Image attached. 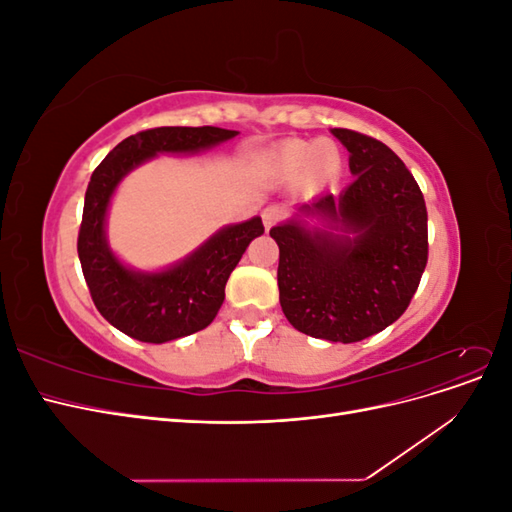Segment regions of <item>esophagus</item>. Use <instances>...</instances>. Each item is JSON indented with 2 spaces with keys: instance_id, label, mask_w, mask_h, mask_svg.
I'll return each instance as SVG.
<instances>
[{
  "instance_id": "34e87169",
  "label": "esophagus",
  "mask_w": 512,
  "mask_h": 512,
  "mask_svg": "<svg viewBox=\"0 0 512 512\" xmlns=\"http://www.w3.org/2000/svg\"><path fill=\"white\" fill-rule=\"evenodd\" d=\"M282 215H284V211L280 207L269 205V207L262 209V224H265V228L269 230L271 226H275L277 222L282 220Z\"/></svg>"
}]
</instances>
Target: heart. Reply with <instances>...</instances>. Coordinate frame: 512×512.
I'll return each mask as SVG.
<instances>
[{"instance_id":"1","label":"heart","mask_w":512,"mask_h":512,"mask_svg":"<svg viewBox=\"0 0 512 512\" xmlns=\"http://www.w3.org/2000/svg\"><path fill=\"white\" fill-rule=\"evenodd\" d=\"M271 166L275 173L288 179H297L299 175L307 173V179L324 181L337 170L339 153L329 141H301V138H290V141L277 147L271 158Z\"/></svg>"}]
</instances>
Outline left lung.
Listing matches in <instances>:
<instances>
[{
  "instance_id": "left-lung-1",
  "label": "left lung",
  "mask_w": 512,
  "mask_h": 512,
  "mask_svg": "<svg viewBox=\"0 0 512 512\" xmlns=\"http://www.w3.org/2000/svg\"><path fill=\"white\" fill-rule=\"evenodd\" d=\"M350 153L354 181L299 211L269 235L280 245L277 286L294 329L352 344L406 312L427 265V207L412 173L376 138L333 128Z\"/></svg>"
}]
</instances>
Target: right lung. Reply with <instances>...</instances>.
Listing matches in <instances>:
<instances>
[{"instance_id":"add662e5","label":"right lung","mask_w":512,"mask_h":512,"mask_svg":"<svg viewBox=\"0 0 512 512\" xmlns=\"http://www.w3.org/2000/svg\"><path fill=\"white\" fill-rule=\"evenodd\" d=\"M237 134L213 126L145 130L121 141L91 175L76 243L83 275L98 312L138 342L164 344L209 327L224 303L232 269L265 226L260 218L226 226L173 267L134 271L106 241V211L117 185L158 153H198Z\"/></svg>"}]
</instances>
